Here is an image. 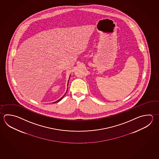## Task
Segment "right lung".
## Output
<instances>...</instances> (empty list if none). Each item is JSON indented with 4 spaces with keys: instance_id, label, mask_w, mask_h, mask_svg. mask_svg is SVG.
<instances>
[{
    "instance_id": "right-lung-1",
    "label": "right lung",
    "mask_w": 159,
    "mask_h": 159,
    "mask_svg": "<svg viewBox=\"0 0 159 159\" xmlns=\"http://www.w3.org/2000/svg\"><path fill=\"white\" fill-rule=\"evenodd\" d=\"M70 77H69V81H68V84H67V87H68V84H69V79H70ZM67 89H68V88H67ZM67 91H66V93H67ZM66 93H65V94H66ZM65 95H64V96H65ZM64 96H63V97H61V98H60V99H58V101H56V102H53V103H56V102H58V101H61V99H62V98H63V97H64Z\"/></svg>"
}]
</instances>
